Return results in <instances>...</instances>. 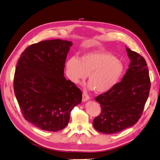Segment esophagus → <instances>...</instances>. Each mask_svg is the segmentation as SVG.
<instances>
[{
	"instance_id": "34e87169",
	"label": "esophagus",
	"mask_w": 160,
	"mask_h": 160,
	"mask_svg": "<svg viewBox=\"0 0 160 160\" xmlns=\"http://www.w3.org/2000/svg\"><path fill=\"white\" fill-rule=\"evenodd\" d=\"M89 99H90V97L86 92H83V94H82V101L86 102Z\"/></svg>"
}]
</instances>
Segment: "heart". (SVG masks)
<instances>
[{
  "instance_id": "heart-1",
  "label": "heart",
  "mask_w": 160,
  "mask_h": 160,
  "mask_svg": "<svg viewBox=\"0 0 160 160\" xmlns=\"http://www.w3.org/2000/svg\"><path fill=\"white\" fill-rule=\"evenodd\" d=\"M124 69L122 61L103 51L87 52L80 59L71 57L66 63L68 76L73 83H80L88 75V89H95L98 93L111 90L121 78Z\"/></svg>"
}]
</instances>
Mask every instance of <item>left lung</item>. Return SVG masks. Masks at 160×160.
Returning <instances> with one entry per match:
<instances>
[{
  "mask_svg": "<svg viewBox=\"0 0 160 160\" xmlns=\"http://www.w3.org/2000/svg\"><path fill=\"white\" fill-rule=\"evenodd\" d=\"M126 52L130 63L121 82L95 97L102 109L92 124L101 133H117L134 125L148 99L151 82L146 61L127 47Z\"/></svg>",
  "mask_w": 160,
  "mask_h": 160,
  "instance_id": "8db88e82",
  "label": "left lung"
}]
</instances>
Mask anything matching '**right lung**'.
<instances>
[{"mask_svg":"<svg viewBox=\"0 0 160 160\" xmlns=\"http://www.w3.org/2000/svg\"><path fill=\"white\" fill-rule=\"evenodd\" d=\"M72 42L54 39L26 48L16 66L14 92L24 118L43 130L56 132L68 124L72 109L82 95L64 77Z\"/></svg>","mask_w":160,"mask_h":160,"instance_id":"obj_1","label":"right lung"}]
</instances>
